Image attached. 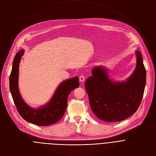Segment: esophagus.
Wrapping results in <instances>:
<instances>
[{"label": "esophagus", "mask_w": 156, "mask_h": 156, "mask_svg": "<svg viewBox=\"0 0 156 156\" xmlns=\"http://www.w3.org/2000/svg\"><path fill=\"white\" fill-rule=\"evenodd\" d=\"M79 80L80 82H83L85 80V76L83 75H80L79 77Z\"/></svg>", "instance_id": "obj_1"}]
</instances>
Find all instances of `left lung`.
<instances>
[{"mask_svg": "<svg viewBox=\"0 0 156 156\" xmlns=\"http://www.w3.org/2000/svg\"><path fill=\"white\" fill-rule=\"evenodd\" d=\"M136 67L126 81H112L107 69L96 66L92 76L85 83L90 106L94 115L101 120L116 122L133 115L139 108L143 97L146 71L143 56L136 51Z\"/></svg>", "mask_w": 156, "mask_h": 156, "instance_id": "obj_1", "label": "left lung"}]
</instances>
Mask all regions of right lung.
Segmentation results:
<instances>
[{
    "mask_svg": "<svg viewBox=\"0 0 156 156\" xmlns=\"http://www.w3.org/2000/svg\"><path fill=\"white\" fill-rule=\"evenodd\" d=\"M23 53L24 50L21 49L16 54L9 78L10 90L17 111L25 120L34 125L44 126L57 123L66 112L69 94L79 87V77L62 81L46 105L38 108H31L24 101L19 89V64Z\"/></svg>",
    "mask_w": 156,
    "mask_h": 156,
    "instance_id": "obj_1",
    "label": "right lung"
}]
</instances>
